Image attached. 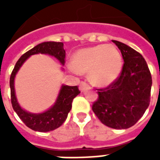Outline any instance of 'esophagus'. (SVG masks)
<instances>
[{
	"instance_id": "34e87169",
	"label": "esophagus",
	"mask_w": 160,
	"mask_h": 160,
	"mask_svg": "<svg viewBox=\"0 0 160 160\" xmlns=\"http://www.w3.org/2000/svg\"><path fill=\"white\" fill-rule=\"evenodd\" d=\"M79 88H80V90L81 91V92H84V91L86 90V89H87V88H90V87H89V85H88L87 83L84 82V81H81L80 84V87H79Z\"/></svg>"
}]
</instances>
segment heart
Wrapping results in <instances>:
<instances>
[{"label":"heart","mask_w":160,"mask_h":160,"mask_svg":"<svg viewBox=\"0 0 160 160\" xmlns=\"http://www.w3.org/2000/svg\"><path fill=\"white\" fill-rule=\"evenodd\" d=\"M71 67L76 73H88V79L94 86L107 87L120 75L122 58L114 45L98 44L78 50L72 58Z\"/></svg>","instance_id":"obj_1"}]
</instances>
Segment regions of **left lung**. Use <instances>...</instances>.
Returning a JSON list of instances; mask_svg holds the SVG:
<instances>
[{"instance_id":"1","label":"left lung","mask_w":160,"mask_h":160,"mask_svg":"<svg viewBox=\"0 0 160 160\" xmlns=\"http://www.w3.org/2000/svg\"><path fill=\"white\" fill-rule=\"evenodd\" d=\"M124 61L120 75L109 87L98 89L92 111L104 125L117 129L132 127L150 104L152 75L143 56L123 42L112 40Z\"/></svg>"}]
</instances>
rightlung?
I'll return each instance as SVG.
<instances>
[{
  "mask_svg": "<svg viewBox=\"0 0 160 160\" xmlns=\"http://www.w3.org/2000/svg\"><path fill=\"white\" fill-rule=\"evenodd\" d=\"M38 53L48 54L49 56H55L62 65L65 63L66 51L63 48V42H43L25 53L16 62L10 76L11 103L14 111L27 127L38 132H49L59 128L65 122L68 118V114L72 108L73 99L80 92L77 86L69 87L63 85L60 90L59 95L55 104L47 111L39 114H33L23 110L19 106L16 98L14 78L26 60L31 56Z\"/></svg>",
  "mask_w": 160,
  "mask_h": 160,
  "instance_id": "right-lung-1",
  "label": "right lung"
}]
</instances>
